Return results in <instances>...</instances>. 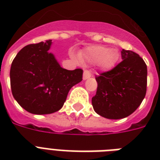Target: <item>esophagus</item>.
Listing matches in <instances>:
<instances>
[{"label": "esophagus", "mask_w": 160, "mask_h": 160, "mask_svg": "<svg viewBox=\"0 0 160 160\" xmlns=\"http://www.w3.org/2000/svg\"><path fill=\"white\" fill-rule=\"evenodd\" d=\"M92 77L91 72L88 71V70H84L83 72V80H86V79L90 78Z\"/></svg>", "instance_id": "34e87169"}]
</instances>
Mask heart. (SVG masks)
I'll return each instance as SVG.
<instances>
[{
  "label": "heart",
  "instance_id": "b5f03b06",
  "mask_svg": "<svg viewBox=\"0 0 160 160\" xmlns=\"http://www.w3.org/2000/svg\"><path fill=\"white\" fill-rule=\"evenodd\" d=\"M81 61L89 64H100L104 69H111L118 60V53L115 49L104 46H91L80 52Z\"/></svg>",
  "mask_w": 160,
  "mask_h": 160
}]
</instances>
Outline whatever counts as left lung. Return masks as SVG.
Returning a JSON list of instances; mask_svg holds the SVG:
<instances>
[{
  "instance_id": "8db88e82",
  "label": "left lung",
  "mask_w": 160,
  "mask_h": 160,
  "mask_svg": "<svg viewBox=\"0 0 160 160\" xmlns=\"http://www.w3.org/2000/svg\"><path fill=\"white\" fill-rule=\"evenodd\" d=\"M121 56V62L96 78L97 92L92 98L94 111L108 119H120L132 114L146 94L147 66L143 58L124 49Z\"/></svg>"
}]
</instances>
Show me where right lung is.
<instances>
[{"instance_id":"obj_1","label":"right lung","mask_w":160,"mask_h":160,"mask_svg":"<svg viewBox=\"0 0 160 160\" xmlns=\"http://www.w3.org/2000/svg\"><path fill=\"white\" fill-rule=\"evenodd\" d=\"M52 40L30 44L17 53L10 78L12 95L27 112L49 114L60 110L69 90L82 80V70L62 68L52 53Z\"/></svg>"}]
</instances>
